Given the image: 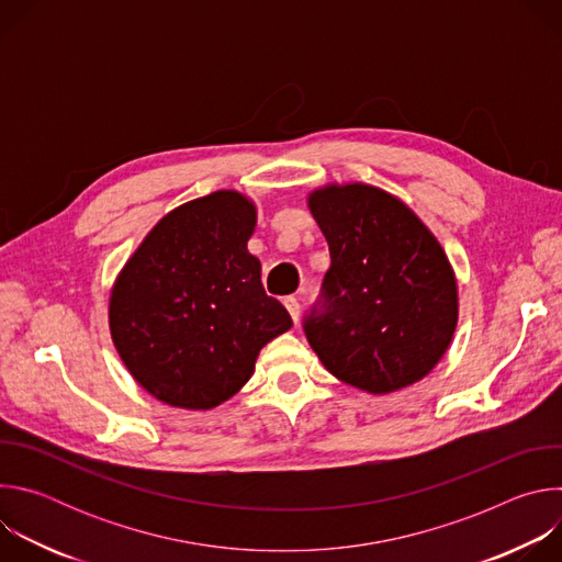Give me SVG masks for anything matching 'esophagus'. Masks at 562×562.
Returning <instances> with one entry per match:
<instances>
[{"label":"esophagus","instance_id":"34e87169","mask_svg":"<svg viewBox=\"0 0 562 562\" xmlns=\"http://www.w3.org/2000/svg\"><path fill=\"white\" fill-rule=\"evenodd\" d=\"M284 306H286V311L291 313L293 323H297V317H300V302H297V297H295V295H286V297H284Z\"/></svg>","mask_w":562,"mask_h":562}]
</instances>
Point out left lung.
<instances>
[{"instance_id": "left-lung-1", "label": "left lung", "mask_w": 562, "mask_h": 562, "mask_svg": "<svg viewBox=\"0 0 562 562\" xmlns=\"http://www.w3.org/2000/svg\"><path fill=\"white\" fill-rule=\"evenodd\" d=\"M308 209L331 256L304 317L311 349L369 393L423 380L458 325L456 276L438 239L405 202L360 182L313 191Z\"/></svg>"}]
</instances>
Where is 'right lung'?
I'll return each instance as SVG.
<instances>
[{
  "label": "right lung",
  "mask_w": 562,
  "mask_h": 562,
  "mask_svg": "<svg viewBox=\"0 0 562 562\" xmlns=\"http://www.w3.org/2000/svg\"><path fill=\"white\" fill-rule=\"evenodd\" d=\"M256 220V204L237 191L191 200L153 226L115 280L113 345L171 407L224 403L249 382L260 349L293 325L247 249Z\"/></svg>",
  "instance_id": "right-lung-1"
}]
</instances>
